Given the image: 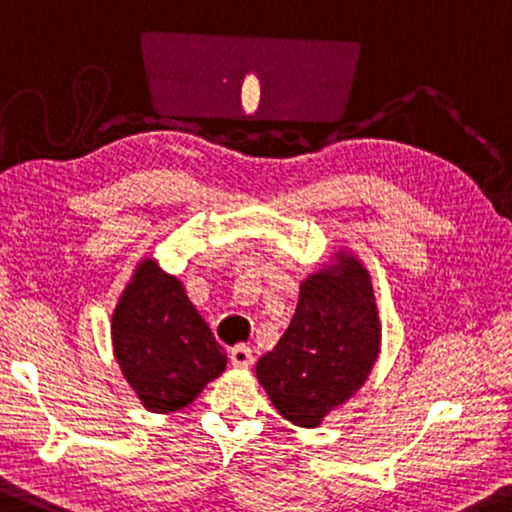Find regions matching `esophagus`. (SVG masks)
Wrapping results in <instances>:
<instances>
[{"mask_svg": "<svg viewBox=\"0 0 512 512\" xmlns=\"http://www.w3.org/2000/svg\"><path fill=\"white\" fill-rule=\"evenodd\" d=\"M229 360L234 367H250L252 365V349L245 344H238L229 351Z\"/></svg>", "mask_w": 512, "mask_h": 512, "instance_id": "obj_1", "label": "esophagus"}]
</instances>
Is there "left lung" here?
Instances as JSON below:
<instances>
[{"instance_id": "left-lung-1", "label": "left lung", "mask_w": 512, "mask_h": 512, "mask_svg": "<svg viewBox=\"0 0 512 512\" xmlns=\"http://www.w3.org/2000/svg\"><path fill=\"white\" fill-rule=\"evenodd\" d=\"M381 323L372 278L351 252L311 274L274 351L257 360V379L283 419L316 428L372 372Z\"/></svg>"}]
</instances>
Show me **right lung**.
Returning <instances> with one entry per match:
<instances>
[{
	"label": "right lung",
	"mask_w": 512,
	"mask_h": 512,
	"mask_svg": "<svg viewBox=\"0 0 512 512\" xmlns=\"http://www.w3.org/2000/svg\"><path fill=\"white\" fill-rule=\"evenodd\" d=\"M114 358L149 412L182 410L220 377L227 353L175 276L142 260L112 313Z\"/></svg>",
	"instance_id": "add662e5"
}]
</instances>
